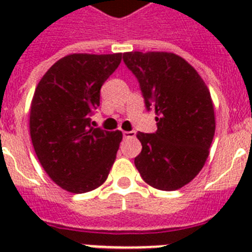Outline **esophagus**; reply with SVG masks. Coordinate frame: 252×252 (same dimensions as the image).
Instances as JSON below:
<instances>
[{
    "instance_id": "esophagus-1",
    "label": "esophagus",
    "mask_w": 252,
    "mask_h": 252,
    "mask_svg": "<svg viewBox=\"0 0 252 252\" xmlns=\"http://www.w3.org/2000/svg\"><path fill=\"white\" fill-rule=\"evenodd\" d=\"M123 136H124V138H133L136 137V132L134 130H124Z\"/></svg>"
}]
</instances>
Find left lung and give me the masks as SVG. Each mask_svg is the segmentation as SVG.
Listing matches in <instances>:
<instances>
[{"mask_svg":"<svg viewBox=\"0 0 252 252\" xmlns=\"http://www.w3.org/2000/svg\"><path fill=\"white\" fill-rule=\"evenodd\" d=\"M123 60L137 77L146 107L156 110V133L138 132L134 158L152 187L175 191L204 167L216 130L209 89L183 57L171 52H126Z\"/></svg>","mask_w":252,"mask_h":252,"instance_id":"left-lung-1","label":"left lung"}]
</instances>
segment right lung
I'll list each match as a JSON object with an SVG mask.
<instances>
[{
  "label": "right lung",
  "mask_w": 252,
  "mask_h": 252,
  "mask_svg": "<svg viewBox=\"0 0 252 252\" xmlns=\"http://www.w3.org/2000/svg\"><path fill=\"white\" fill-rule=\"evenodd\" d=\"M122 53H72L56 61L39 81L30 108V134L48 176L65 191L85 193L106 182L122 142V130L90 126L100 87Z\"/></svg>",
  "instance_id": "obj_1"
}]
</instances>
